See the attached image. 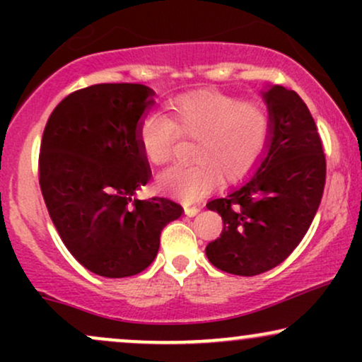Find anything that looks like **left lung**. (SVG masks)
<instances>
[{"instance_id": "8db88e82", "label": "left lung", "mask_w": 362, "mask_h": 362, "mask_svg": "<svg viewBox=\"0 0 362 362\" xmlns=\"http://www.w3.org/2000/svg\"><path fill=\"white\" fill-rule=\"evenodd\" d=\"M153 90L102 83L69 93L45 124L39 184L62 243L98 276L129 277L155 260L161 230L182 206L148 197L141 117Z\"/></svg>"}]
</instances>
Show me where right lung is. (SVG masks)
<instances>
[{
	"label": "right lung",
	"mask_w": 362,
	"mask_h": 362,
	"mask_svg": "<svg viewBox=\"0 0 362 362\" xmlns=\"http://www.w3.org/2000/svg\"><path fill=\"white\" fill-rule=\"evenodd\" d=\"M265 153L250 180L207 202L223 219L206 255L219 271L257 276L279 265L308 231L325 187V155L317 124L296 91L272 86Z\"/></svg>",
	"instance_id": "right-lung-1"
}]
</instances>
